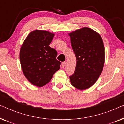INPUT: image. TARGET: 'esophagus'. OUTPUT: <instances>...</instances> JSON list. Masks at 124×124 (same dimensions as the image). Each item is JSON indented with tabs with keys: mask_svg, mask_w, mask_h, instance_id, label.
I'll use <instances>...</instances> for the list:
<instances>
[{
	"mask_svg": "<svg viewBox=\"0 0 124 124\" xmlns=\"http://www.w3.org/2000/svg\"><path fill=\"white\" fill-rule=\"evenodd\" d=\"M65 64H66V62H62V68H64L65 67Z\"/></svg>",
	"mask_w": 124,
	"mask_h": 124,
	"instance_id": "esophagus-1",
	"label": "esophagus"
}]
</instances>
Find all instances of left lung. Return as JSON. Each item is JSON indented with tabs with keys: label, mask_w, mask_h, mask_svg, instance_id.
<instances>
[{
	"label": "left lung",
	"mask_w": 124,
	"mask_h": 124,
	"mask_svg": "<svg viewBox=\"0 0 124 124\" xmlns=\"http://www.w3.org/2000/svg\"><path fill=\"white\" fill-rule=\"evenodd\" d=\"M77 63L71 84L83 90L91 87L102 72L105 61L104 46L101 35L84 27L68 33Z\"/></svg>",
	"instance_id": "obj_1"
}]
</instances>
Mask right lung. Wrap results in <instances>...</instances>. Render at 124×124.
<instances>
[{
	"label": "right lung",
	"instance_id": "1",
	"mask_svg": "<svg viewBox=\"0 0 124 124\" xmlns=\"http://www.w3.org/2000/svg\"><path fill=\"white\" fill-rule=\"evenodd\" d=\"M55 34L43 30L30 32L22 44L20 60L22 70L28 81L40 87L50 82L60 69L57 52L49 46Z\"/></svg>",
	"mask_w": 124,
	"mask_h": 124
}]
</instances>
